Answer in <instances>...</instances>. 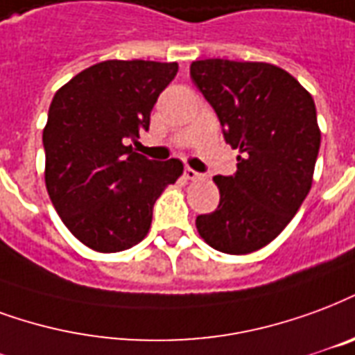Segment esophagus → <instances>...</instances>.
<instances>
[{
    "label": "esophagus",
    "mask_w": 355,
    "mask_h": 355,
    "mask_svg": "<svg viewBox=\"0 0 355 355\" xmlns=\"http://www.w3.org/2000/svg\"><path fill=\"white\" fill-rule=\"evenodd\" d=\"M184 177L188 178V180H201V178H203V175H201V173H198L196 169H191V167H186Z\"/></svg>",
    "instance_id": "1"
}]
</instances>
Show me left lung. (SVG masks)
I'll use <instances>...</instances> for the list:
<instances>
[{
	"mask_svg": "<svg viewBox=\"0 0 355 355\" xmlns=\"http://www.w3.org/2000/svg\"><path fill=\"white\" fill-rule=\"evenodd\" d=\"M190 77L241 152L235 175L214 177L220 205L196 227L214 250L250 254L282 233L311 191L322 139L316 105L297 78L263 62L199 60Z\"/></svg>",
	"mask_w": 355,
	"mask_h": 355,
	"instance_id": "left-lung-1",
	"label": "left lung"
}]
</instances>
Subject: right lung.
Here are the masks:
<instances>
[{
  "label": "right lung",
  "mask_w": 355,
  "mask_h": 355,
  "mask_svg": "<svg viewBox=\"0 0 355 355\" xmlns=\"http://www.w3.org/2000/svg\"><path fill=\"white\" fill-rule=\"evenodd\" d=\"M177 62L107 60L64 84L43 130L44 184L67 230L96 252L141 243L156 199L182 175L177 157L154 162L131 148Z\"/></svg>",
  "instance_id": "add662e5"
}]
</instances>
